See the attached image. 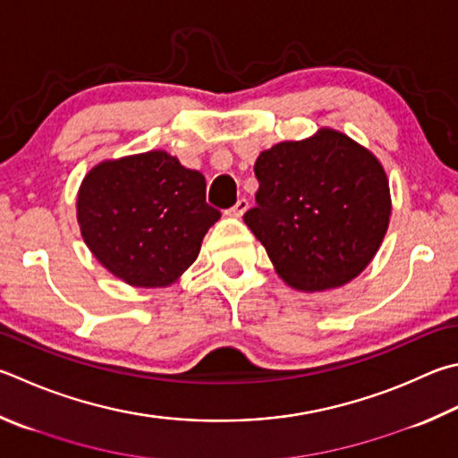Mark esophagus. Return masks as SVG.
<instances>
[{
  "label": "esophagus",
  "mask_w": 458,
  "mask_h": 458,
  "mask_svg": "<svg viewBox=\"0 0 458 458\" xmlns=\"http://www.w3.org/2000/svg\"><path fill=\"white\" fill-rule=\"evenodd\" d=\"M246 210H248V200H246V198H240V200L234 206H232L226 214L234 216V218H240V216H242Z\"/></svg>",
  "instance_id": "obj_1"
}]
</instances>
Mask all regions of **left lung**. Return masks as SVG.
I'll list each match as a JSON object with an SVG mask.
<instances>
[{"label": "left lung", "mask_w": 458, "mask_h": 458, "mask_svg": "<svg viewBox=\"0 0 458 458\" xmlns=\"http://www.w3.org/2000/svg\"><path fill=\"white\" fill-rule=\"evenodd\" d=\"M256 206L244 214L278 276L302 293L338 288L367 268L390 218L377 156L322 128L258 156Z\"/></svg>", "instance_id": "left-lung-1"}]
</instances>
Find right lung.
<instances>
[{
  "instance_id": "obj_1",
  "label": "right lung",
  "mask_w": 458,
  "mask_h": 458,
  "mask_svg": "<svg viewBox=\"0 0 458 458\" xmlns=\"http://www.w3.org/2000/svg\"><path fill=\"white\" fill-rule=\"evenodd\" d=\"M76 208L91 254L138 288L176 282L220 220L206 204V178L164 149L99 162L81 182Z\"/></svg>"
}]
</instances>
